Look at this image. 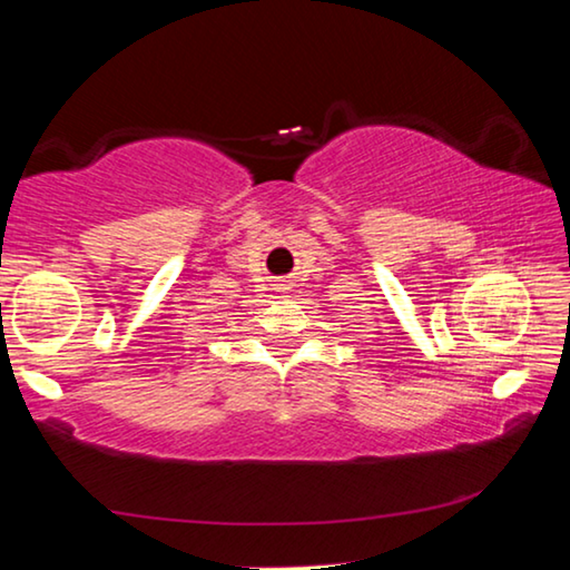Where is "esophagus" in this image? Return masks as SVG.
<instances>
[{"instance_id": "obj_1", "label": "esophagus", "mask_w": 570, "mask_h": 570, "mask_svg": "<svg viewBox=\"0 0 570 570\" xmlns=\"http://www.w3.org/2000/svg\"><path fill=\"white\" fill-rule=\"evenodd\" d=\"M274 286V292H282V294H288L292 292V278H286V276H282V278H276V282L272 284Z\"/></svg>"}]
</instances>
